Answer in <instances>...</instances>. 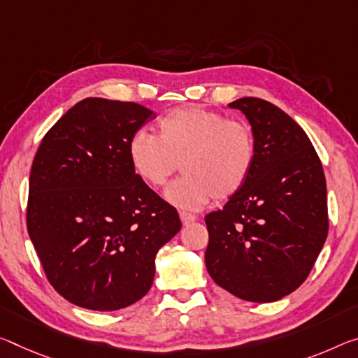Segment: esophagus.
I'll return each mask as SVG.
<instances>
[{
	"label": "esophagus",
	"instance_id": "obj_1",
	"mask_svg": "<svg viewBox=\"0 0 358 358\" xmlns=\"http://www.w3.org/2000/svg\"><path fill=\"white\" fill-rule=\"evenodd\" d=\"M180 220L185 226H188L189 223H194L196 217L192 213H188V212H180Z\"/></svg>",
	"mask_w": 358,
	"mask_h": 358
}]
</instances>
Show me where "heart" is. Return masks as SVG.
<instances>
[{
	"label": "heart",
	"mask_w": 358,
	"mask_h": 358,
	"mask_svg": "<svg viewBox=\"0 0 358 358\" xmlns=\"http://www.w3.org/2000/svg\"><path fill=\"white\" fill-rule=\"evenodd\" d=\"M127 152L135 173L150 186H162L180 166L183 175L167 186L166 201L199 210L212 197L228 201L243 188L255 164V138L247 124L188 105L159 119L157 135L134 132Z\"/></svg>",
	"instance_id": "heart-1"
}]
</instances>
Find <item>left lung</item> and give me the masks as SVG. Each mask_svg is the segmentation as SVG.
<instances>
[{
	"label": "left lung",
	"mask_w": 358,
	"mask_h": 358,
	"mask_svg": "<svg viewBox=\"0 0 358 358\" xmlns=\"http://www.w3.org/2000/svg\"><path fill=\"white\" fill-rule=\"evenodd\" d=\"M255 164L243 188L208 213L207 271L217 285L252 303L277 301L309 275L328 234L327 183L304 130L269 101L243 97Z\"/></svg>",
	"instance_id": "obj_1"
}]
</instances>
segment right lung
Here are the masks:
<instances>
[{
    "label": "right lung",
    "mask_w": 358,
    "mask_h": 358,
    "mask_svg": "<svg viewBox=\"0 0 358 358\" xmlns=\"http://www.w3.org/2000/svg\"><path fill=\"white\" fill-rule=\"evenodd\" d=\"M155 111L86 99L46 134L33 159L27 228L48 279L84 309L137 303L155 280L159 248L178 212L141 180L127 145Z\"/></svg>",
    "instance_id": "obj_1"
}]
</instances>
